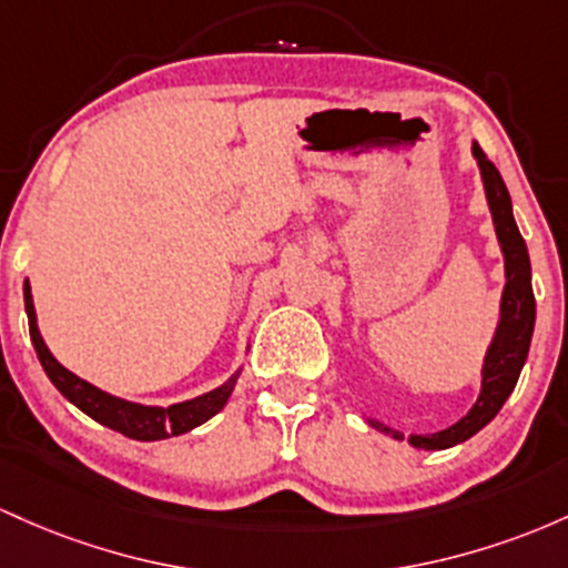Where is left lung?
<instances>
[{"instance_id":"left-lung-1","label":"left lung","mask_w":568,"mask_h":568,"mask_svg":"<svg viewBox=\"0 0 568 568\" xmlns=\"http://www.w3.org/2000/svg\"><path fill=\"white\" fill-rule=\"evenodd\" d=\"M473 155L477 158V165H480L490 216H494L496 239H499L501 252H505L507 284L505 295H501L499 327H496V335L486 354V365H483L480 397H477L473 410L462 422L448 426V429L435 432V435H410L413 448L424 450H443L450 448V445L464 443V439L477 435L501 410V405L507 403L515 384H518V375L528 356V346H531L534 318H537V303H534L531 290V263H528L524 235H520L518 225H515L513 201H509L505 180H501L496 165L488 161L486 152L480 150L477 142L473 144ZM369 426H375V429H381L388 437L403 439L397 429L373 422V418H369Z\"/></svg>"}]
</instances>
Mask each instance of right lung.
Returning a JSON list of instances; mask_svg holds the SVG:
<instances>
[{"label":"right lung","mask_w":568,"mask_h":568,"mask_svg":"<svg viewBox=\"0 0 568 568\" xmlns=\"http://www.w3.org/2000/svg\"><path fill=\"white\" fill-rule=\"evenodd\" d=\"M23 303H27V316H29V335L34 343V352L40 356V365L48 373V378L53 381V386L59 388L63 397L72 405H78L82 413L93 418V422L110 426V429L120 432V435L131 439H165L171 435H184V432L195 429L203 422L220 413L225 407L227 397H231L235 386V375L227 384H222L214 392L201 394V397L187 399V403L171 405V407H152V405H136L125 403V399L112 397V394L101 392L88 381L78 378L74 373H69L67 367L55 362V356L44 346L40 329H37V314H34V301H31V286L29 278L23 282Z\"/></svg>","instance_id":"1"}]
</instances>
